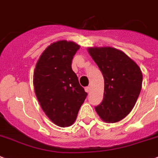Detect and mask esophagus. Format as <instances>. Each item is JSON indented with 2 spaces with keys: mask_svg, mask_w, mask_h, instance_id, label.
Listing matches in <instances>:
<instances>
[{
  "mask_svg": "<svg viewBox=\"0 0 158 158\" xmlns=\"http://www.w3.org/2000/svg\"><path fill=\"white\" fill-rule=\"evenodd\" d=\"M85 90L86 93H88V94H89L90 91H91V88H90V86H88V87H85Z\"/></svg>",
  "mask_w": 158,
  "mask_h": 158,
  "instance_id": "34e87169",
  "label": "esophagus"
}]
</instances>
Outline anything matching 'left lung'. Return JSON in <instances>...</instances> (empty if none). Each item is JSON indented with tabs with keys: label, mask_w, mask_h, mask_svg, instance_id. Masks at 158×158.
I'll return each instance as SVG.
<instances>
[{
	"label": "left lung",
	"mask_w": 158,
	"mask_h": 158,
	"mask_svg": "<svg viewBox=\"0 0 158 158\" xmlns=\"http://www.w3.org/2000/svg\"><path fill=\"white\" fill-rule=\"evenodd\" d=\"M89 52L105 81L103 100L95 107L96 112L104 121L118 122L135 106L142 85L141 69L125 53L112 47L89 48Z\"/></svg>",
	"instance_id": "1"
}]
</instances>
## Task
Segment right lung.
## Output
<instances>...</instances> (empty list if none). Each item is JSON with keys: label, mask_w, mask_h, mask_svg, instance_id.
<instances>
[{"label": "right lung", "mask_w": 158, "mask_h": 158, "mask_svg": "<svg viewBox=\"0 0 158 158\" xmlns=\"http://www.w3.org/2000/svg\"><path fill=\"white\" fill-rule=\"evenodd\" d=\"M78 44L60 40L51 44L40 56L33 73V85L43 111L56 125L73 124L87 93L72 69Z\"/></svg>", "instance_id": "1"}]
</instances>
